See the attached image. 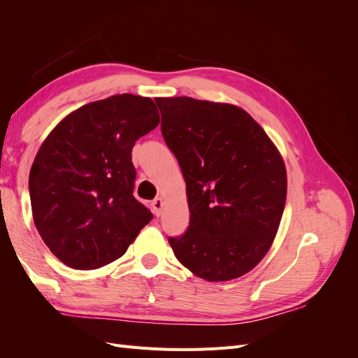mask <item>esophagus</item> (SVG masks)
Returning a JSON list of instances; mask_svg holds the SVG:
<instances>
[{"label":"esophagus","mask_w":358,"mask_h":358,"mask_svg":"<svg viewBox=\"0 0 358 358\" xmlns=\"http://www.w3.org/2000/svg\"><path fill=\"white\" fill-rule=\"evenodd\" d=\"M152 210H154V213L157 215V216H159L161 215V210H162V199H155L154 201H152Z\"/></svg>","instance_id":"esophagus-1"}]
</instances>
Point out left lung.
<instances>
[{
	"label": "left lung",
	"mask_w": 358,
	"mask_h": 358,
	"mask_svg": "<svg viewBox=\"0 0 358 358\" xmlns=\"http://www.w3.org/2000/svg\"><path fill=\"white\" fill-rule=\"evenodd\" d=\"M161 134L187 182L189 225L169 237L179 262L210 282L239 278L267 254L282 218L287 171L264 129L243 109L155 99Z\"/></svg>",
	"instance_id": "obj_1"
}]
</instances>
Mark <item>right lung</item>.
Wrapping results in <instances>:
<instances>
[{
	"mask_svg": "<svg viewBox=\"0 0 358 358\" xmlns=\"http://www.w3.org/2000/svg\"><path fill=\"white\" fill-rule=\"evenodd\" d=\"M158 124L150 99L112 95L64 117L41 145L29 171L32 216L64 264L91 270L115 262L154 218L133 196L131 150Z\"/></svg>",
	"mask_w": 358,
	"mask_h": 358,
	"instance_id": "1",
	"label": "right lung"
}]
</instances>
